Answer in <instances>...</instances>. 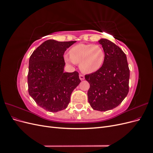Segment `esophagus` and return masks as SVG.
Masks as SVG:
<instances>
[{"instance_id":"1","label":"esophagus","mask_w":153,"mask_h":153,"mask_svg":"<svg viewBox=\"0 0 153 153\" xmlns=\"http://www.w3.org/2000/svg\"><path fill=\"white\" fill-rule=\"evenodd\" d=\"M79 78H80V79L81 80H84L85 79V76L83 75H79Z\"/></svg>"}]
</instances>
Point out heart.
<instances>
[{"label":"heart","mask_w":153,"mask_h":153,"mask_svg":"<svg viewBox=\"0 0 153 153\" xmlns=\"http://www.w3.org/2000/svg\"><path fill=\"white\" fill-rule=\"evenodd\" d=\"M105 59V51L101 46L92 44H78L69 50V57L64 56L69 64H79L84 73H92L101 67Z\"/></svg>","instance_id":"1"}]
</instances>
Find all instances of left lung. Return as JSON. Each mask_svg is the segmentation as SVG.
Instances as JSON below:
<instances>
[{
  "instance_id": "obj_1",
  "label": "left lung",
  "mask_w": 153,
  "mask_h": 153,
  "mask_svg": "<svg viewBox=\"0 0 153 153\" xmlns=\"http://www.w3.org/2000/svg\"><path fill=\"white\" fill-rule=\"evenodd\" d=\"M105 51L102 66L85 76L89 83L88 101L94 110L107 111L121 104L129 92V69L126 55L112 41H98Z\"/></svg>"
}]
</instances>
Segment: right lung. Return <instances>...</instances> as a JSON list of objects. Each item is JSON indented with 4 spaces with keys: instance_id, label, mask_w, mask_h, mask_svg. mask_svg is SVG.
Returning a JSON list of instances; mask_svg holds the SVG:
<instances>
[{
    "instance_id": "obj_1",
    "label": "right lung",
    "mask_w": 153,
    "mask_h": 153,
    "mask_svg": "<svg viewBox=\"0 0 153 153\" xmlns=\"http://www.w3.org/2000/svg\"><path fill=\"white\" fill-rule=\"evenodd\" d=\"M74 41L49 39L30 55L27 76L29 94L41 107L52 112L67 108L81 80L77 71L64 72L63 55Z\"/></svg>"
}]
</instances>
